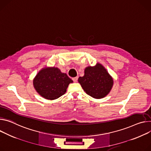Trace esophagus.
Instances as JSON below:
<instances>
[{"label": "esophagus", "instance_id": "esophagus-1", "mask_svg": "<svg viewBox=\"0 0 151 151\" xmlns=\"http://www.w3.org/2000/svg\"><path fill=\"white\" fill-rule=\"evenodd\" d=\"M78 79V77H75V78H72V79H73V82H75V83H76V82H77Z\"/></svg>", "mask_w": 151, "mask_h": 151}]
</instances>
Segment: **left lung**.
Listing matches in <instances>:
<instances>
[{"label":"left lung","mask_w":151,"mask_h":151,"mask_svg":"<svg viewBox=\"0 0 151 151\" xmlns=\"http://www.w3.org/2000/svg\"><path fill=\"white\" fill-rule=\"evenodd\" d=\"M78 82L87 94L96 99L106 96L113 85L112 78L99 63L86 68L84 76L79 77Z\"/></svg>","instance_id":"1"}]
</instances>
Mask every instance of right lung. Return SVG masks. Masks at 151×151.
<instances>
[{"mask_svg": "<svg viewBox=\"0 0 151 151\" xmlns=\"http://www.w3.org/2000/svg\"><path fill=\"white\" fill-rule=\"evenodd\" d=\"M73 81L57 67L45 68L40 70L33 81L36 91L46 99H56L67 91Z\"/></svg>", "mask_w": 151, "mask_h": 151, "instance_id": "obj_1", "label": "right lung"}]
</instances>
